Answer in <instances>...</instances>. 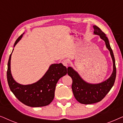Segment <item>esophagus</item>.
Instances as JSON below:
<instances>
[{
  "mask_svg": "<svg viewBox=\"0 0 123 123\" xmlns=\"http://www.w3.org/2000/svg\"><path fill=\"white\" fill-rule=\"evenodd\" d=\"M62 63H63V64L66 67L68 66V61L67 60H63V62H62Z\"/></svg>",
  "mask_w": 123,
  "mask_h": 123,
  "instance_id": "34e87169",
  "label": "esophagus"
}]
</instances>
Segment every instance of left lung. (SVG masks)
<instances>
[{
	"mask_svg": "<svg viewBox=\"0 0 123 123\" xmlns=\"http://www.w3.org/2000/svg\"><path fill=\"white\" fill-rule=\"evenodd\" d=\"M93 34L98 35L105 41L106 48L110 51L113 63V70L111 75L106 80L101 83L93 84L86 82L73 68L68 67V74L73 80L72 88L74 96L80 103L86 105L95 104L101 101L113 86L117 74L115 58L108 38L100 28L96 26H93Z\"/></svg>",
	"mask_w": 123,
	"mask_h": 123,
	"instance_id": "1",
	"label": "left lung"
}]
</instances>
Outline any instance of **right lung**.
<instances>
[{
  "label": "right lung",
  "mask_w": 123,
  "mask_h": 123,
  "mask_svg": "<svg viewBox=\"0 0 123 123\" xmlns=\"http://www.w3.org/2000/svg\"><path fill=\"white\" fill-rule=\"evenodd\" d=\"M22 34L15 42L14 48L23 37ZM14 50V49H13ZM12 51V52H13ZM10 55L8 63L7 80L10 90L15 96L25 105L30 107H42L47 106L53 101L55 90L59 80L67 73V69L63 64H53L41 79L35 83L23 85L14 80L11 70Z\"/></svg>",
  "instance_id": "obj_1"
}]
</instances>
